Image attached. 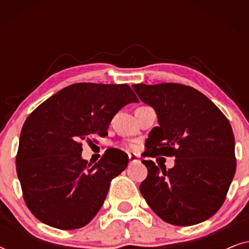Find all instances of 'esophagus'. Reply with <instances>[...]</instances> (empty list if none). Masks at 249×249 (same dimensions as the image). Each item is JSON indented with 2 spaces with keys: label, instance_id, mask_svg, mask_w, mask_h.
Masks as SVG:
<instances>
[{
  "label": "esophagus",
  "instance_id": "esophagus-1",
  "mask_svg": "<svg viewBox=\"0 0 249 249\" xmlns=\"http://www.w3.org/2000/svg\"><path fill=\"white\" fill-rule=\"evenodd\" d=\"M129 162H130V164H132V163H138L139 158L135 154H129Z\"/></svg>",
  "mask_w": 249,
  "mask_h": 249
}]
</instances>
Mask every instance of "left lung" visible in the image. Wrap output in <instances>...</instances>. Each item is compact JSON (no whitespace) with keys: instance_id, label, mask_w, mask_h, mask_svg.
<instances>
[{"instance_id":"8db88e82","label":"left lung","mask_w":249,"mask_h":249,"mask_svg":"<svg viewBox=\"0 0 249 249\" xmlns=\"http://www.w3.org/2000/svg\"><path fill=\"white\" fill-rule=\"evenodd\" d=\"M154 108L159 127L146 139L145 156H175V166L160 169L148 160L139 189L149 207L173 226H194L214 215L226 199L236 172L230 122L210 98L180 84L132 85ZM161 167V165H160Z\"/></svg>"}]
</instances>
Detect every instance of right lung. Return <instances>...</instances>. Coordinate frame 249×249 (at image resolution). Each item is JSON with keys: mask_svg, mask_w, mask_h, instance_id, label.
<instances>
[{"mask_svg": "<svg viewBox=\"0 0 249 249\" xmlns=\"http://www.w3.org/2000/svg\"><path fill=\"white\" fill-rule=\"evenodd\" d=\"M137 102L127 84H73L27 118L19 139L17 175L23 199L40 222L72 230L94 219L111 180L127 168L129 159L111 148L90 164L81 158V146L96 136L105 137L118 111Z\"/></svg>", "mask_w": 249, "mask_h": 249, "instance_id": "1", "label": "right lung"}]
</instances>
